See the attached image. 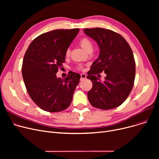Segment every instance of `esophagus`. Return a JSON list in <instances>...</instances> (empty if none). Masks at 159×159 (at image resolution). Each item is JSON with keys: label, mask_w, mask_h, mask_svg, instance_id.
I'll return each instance as SVG.
<instances>
[{"label": "esophagus", "mask_w": 159, "mask_h": 159, "mask_svg": "<svg viewBox=\"0 0 159 159\" xmlns=\"http://www.w3.org/2000/svg\"><path fill=\"white\" fill-rule=\"evenodd\" d=\"M85 79H86V75L85 73L80 74V80H82Z\"/></svg>", "instance_id": "34e87169"}]
</instances>
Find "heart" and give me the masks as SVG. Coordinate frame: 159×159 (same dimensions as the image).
Segmentation results:
<instances>
[{
	"instance_id": "b5f03b06",
	"label": "heart",
	"mask_w": 159,
	"mask_h": 159,
	"mask_svg": "<svg viewBox=\"0 0 159 159\" xmlns=\"http://www.w3.org/2000/svg\"><path fill=\"white\" fill-rule=\"evenodd\" d=\"M80 45L82 48V49L85 50L86 52L88 51L89 49L93 48V44L91 41L88 38H82L80 42ZM70 55V49H67L66 51V56L68 57ZM79 69H81V67H79Z\"/></svg>"
}]
</instances>
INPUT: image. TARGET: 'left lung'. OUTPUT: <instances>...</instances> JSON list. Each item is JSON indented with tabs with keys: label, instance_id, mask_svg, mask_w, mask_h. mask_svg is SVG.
Here are the masks:
<instances>
[{
	"label": "left lung",
	"instance_id": "left-lung-1",
	"mask_svg": "<svg viewBox=\"0 0 159 159\" xmlns=\"http://www.w3.org/2000/svg\"><path fill=\"white\" fill-rule=\"evenodd\" d=\"M84 32L96 42L100 49L86 77L93 83L88 100L95 107L113 109L126 101L134 84L135 62L131 48L123 37L111 30L86 28ZM102 71L107 75L104 81L95 76Z\"/></svg>",
	"mask_w": 159,
	"mask_h": 159
}]
</instances>
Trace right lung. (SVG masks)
Wrapping results in <instances>:
<instances>
[{"mask_svg": "<svg viewBox=\"0 0 159 159\" xmlns=\"http://www.w3.org/2000/svg\"><path fill=\"white\" fill-rule=\"evenodd\" d=\"M79 31L75 28L44 33L31 42L24 55L22 74L25 86L33 102L46 111H62L71 103L80 75L70 71L63 79L56 74Z\"/></svg>", "mask_w": 159, "mask_h": 159, "instance_id": "add662e5", "label": "right lung"}]
</instances>
